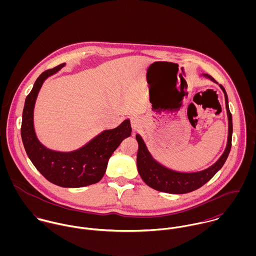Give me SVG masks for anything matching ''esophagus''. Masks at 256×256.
<instances>
[{"label":"esophagus","mask_w":256,"mask_h":256,"mask_svg":"<svg viewBox=\"0 0 256 256\" xmlns=\"http://www.w3.org/2000/svg\"><path fill=\"white\" fill-rule=\"evenodd\" d=\"M131 127L133 131H138L142 127V120L139 116L134 115L131 117Z\"/></svg>","instance_id":"obj_1"}]
</instances>
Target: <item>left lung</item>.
<instances>
[{
  "instance_id": "1",
  "label": "left lung",
  "mask_w": 256,
  "mask_h": 256,
  "mask_svg": "<svg viewBox=\"0 0 256 256\" xmlns=\"http://www.w3.org/2000/svg\"><path fill=\"white\" fill-rule=\"evenodd\" d=\"M200 76L209 78L213 82L218 84L211 76L202 74ZM220 90L224 94L226 110L228 116V140L226 145L222 156L211 166L198 172H178L166 168L156 160L148 150L146 143L140 134L136 135L138 142V154H137V166L139 174L146 185L154 190L160 192H166L170 194H184L192 192L206 182H208L222 168L226 162L232 146V118L228 108V94L224 88L219 84Z\"/></svg>"
}]
</instances>
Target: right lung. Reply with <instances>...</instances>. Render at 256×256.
I'll list each match as a JSON object with an SVG mask.
<instances>
[{
	"mask_svg": "<svg viewBox=\"0 0 256 256\" xmlns=\"http://www.w3.org/2000/svg\"><path fill=\"white\" fill-rule=\"evenodd\" d=\"M65 64L47 70L37 78L26 98L22 111V139L26 152L37 170L53 184L61 187L78 188L98 182L104 176L113 152L132 133L130 119L124 120L114 129L104 130L84 146L61 152L44 146L37 138L34 129V106L43 82L58 73Z\"/></svg>",
	"mask_w": 256,
	"mask_h": 256,
	"instance_id": "add662e5",
	"label": "right lung"
}]
</instances>
